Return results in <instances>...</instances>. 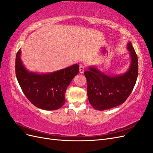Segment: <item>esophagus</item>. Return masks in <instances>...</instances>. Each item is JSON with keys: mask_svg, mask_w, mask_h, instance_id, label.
<instances>
[{"mask_svg": "<svg viewBox=\"0 0 153 153\" xmlns=\"http://www.w3.org/2000/svg\"><path fill=\"white\" fill-rule=\"evenodd\" d=\"M85 71V67L82 65H80L79 66V73L82 74Z\"/></svg>", "mask_w": 153, "mask_h": 153, "instance_id": "1", "label": "esophagus"}]
</instances>
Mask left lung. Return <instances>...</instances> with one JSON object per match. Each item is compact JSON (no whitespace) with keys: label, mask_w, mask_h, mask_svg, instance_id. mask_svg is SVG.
<instances>
[{"label":"left lung","mask_w":153,"mask_h":153,"mask_svg":"<svg viewBox=\"0 0 153 153\" xmlns=\"http://www.w3.org/2000/svg\"><path fill=\"white\" fill-rule=\"evenodd\" d=\"M127 46L131 58L127 72L120 75H108L90 66L84 72L88 101L95 110H106L119 106L131 93L138 77V58L131 43L128 42Z\"/></svg>","instance_id":"1"}]
</instances>
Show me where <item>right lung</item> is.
Masks as SVG:
<instances>
[{"instance_id":"obj_1","label":"right lung","mask_w":153,"mask_h":153,"mask_svg":"<svg viewBox=\"0 0 153 153\" xmlns=\"http://www.w3.org/2000/svg\"><path fill=\"white\" fill-rule=\"evenodd\" d=\"M16 79L26 97L33 105L45 110H56L65 102V94L68 86L79 72V65L47 74L27 71L21 60V50L15 60Z\"/></svg>"}]
</instances>
